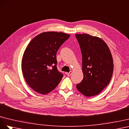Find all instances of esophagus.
Here are the masks:
<instances>
[{"instance_id": "34e87169", "label": "esophagus", "mask_w": 129, "mask_h": 129, "mask_svg": "<svg viewBox=\"0 0 129 129\" xmlns=\"http://www.w3.org/2000/svg\"><path fill=\"white\" fill-rule=\"evenodd\" d=\"M72 71H70V72H69V73H67V75L68 76H70L72 75Z\"/></svg>"}]
</instances>
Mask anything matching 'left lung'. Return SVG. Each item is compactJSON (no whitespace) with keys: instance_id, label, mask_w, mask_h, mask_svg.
<instances>
[{"instance_id":"1","label":"left lung","mask_w":129,"mask_h":129,"mask_svg":"<svg viewBox=\"0 0 129 129\" xmlns=\"http://www.w3.org/2000/svg\"><path fill=\"white\" fill-rule=\"evenodd\" d=\"M82 55L84 78L77 89L86 97L101 93L110 82L113 70L111 52L104 41L88 34H76Z\"/></svg>"}]
</instances>
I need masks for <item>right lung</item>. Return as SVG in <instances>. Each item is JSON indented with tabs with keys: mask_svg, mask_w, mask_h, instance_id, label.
Returning a JSON list of instances; mask_svg holds the SVG:
<instances>
[{
	"mask_svg": "<svg viewBox=\"0 0 129 129\" xmlns=\"http://www.w3.org/2000/svg\"><path fill=\"white\" fill-rule=\"evenodd\" d=\"M70 36L62 32H43L35 37L26 48L22 72L28 85L37 92L49 93L60 82L63 75L57 69L56 54Z\"/></svg>",
	"mask_w": 129,
	"mask_h": 129,
	"instance_id": "1",
	"label": "right lung"
}]
</instances>
